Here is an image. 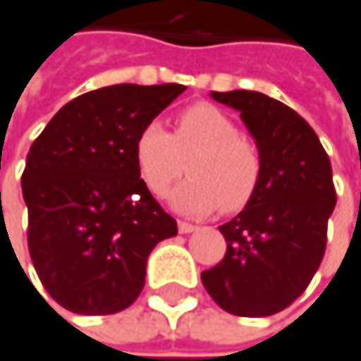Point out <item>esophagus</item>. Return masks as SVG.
Listing matches in <instances>:
<instances>
[{"label": "esophagus", "mask_w": 361, "mask_h": 361, "mask_svg": "<svg viewBox=\"0 0 361 361\" xmlns=\"http://www.w3.org/2000/svg\"><path fill=\"white\" fill-rule=\"evenodd\" d=\"M196 228H198V226H196V224L183 223V221H180V223H178V231H180L181 235H188V233H194V231H196Z\"/></svg>", "instance_id": "1"}]
</instances>
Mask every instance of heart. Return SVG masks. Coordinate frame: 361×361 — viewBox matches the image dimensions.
Returning <instances> with one entry per match:
<instances>
[{
    "label": "heart",
    "instance_id": "heart-1",
    "mask_svg": "<svg viewBox=\"0 0 361 361\" xmlns=\"http://www.w3.org/2000/svg\"><path fill=\"white\" fill-rule=\"evenodd\" d=\"M185 161L192 178L171 194V206L181 214L204 216L216 208L239 212L262 185L259 147L239 133V124L223 108L208 102L183 108L173 133L149 122L135 140L138 176L157 198L185 171Z\"/></svg>",
    "mask_w": 361,
    "mask_h": 361
}]
</instances>
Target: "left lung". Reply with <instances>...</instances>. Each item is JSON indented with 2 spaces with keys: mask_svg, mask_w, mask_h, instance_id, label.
I'll use <instances>...</instances> for the list:
<instances>
[{
  "mask_svg": "<svg viewBox=\"0 0 361 361\" xmlns=\"http://www.w3.org/2000/svg\"><path fill=\"white\" fill-rule=\"evenodd\" d=\"M241 112L264 157L255 198L219 226L223 262L202 271L219 307L237 317H269L290 307L310 284L327 247L335 208L331 161L307 120L259 92H212Z\"/></svg>",
  "mask_w": 361,
  "mask_h": 361,
  "instance_id": "left-lung-1",
  "label": "left lung"
}]
</instances>
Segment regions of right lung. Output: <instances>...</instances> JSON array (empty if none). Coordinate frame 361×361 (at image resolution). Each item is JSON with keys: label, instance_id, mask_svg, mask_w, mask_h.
Masks as SVG:
<instances>
[{"label": "right lung", "instance_id": "1", "mask_svg": "<svg viewBox=\"0 0 361 361\" xmlns=\"http://www.w3.org/2000/svg\"><path fill=\"white\" fill-rule=\"evenodd\" d=\"M185 87L120 83L65 104L26 157L22 194L28 249L54 302L77 314H114L145 286L153 247L178 223L151 196L135 140Z\"/></svg>", "mask_w": 361, "mask_h": 361}]
</instances>
